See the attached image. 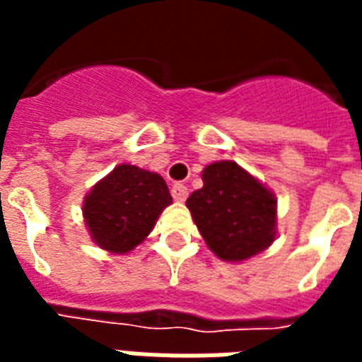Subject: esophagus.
<instances>
[{"label": "esophagus", "instance_id": "esophagus-1", "mask_svg": "<svg viewBox=\"0 0 362 362\" xmlns=\"http://www.w3.org/2000/svg\"><path fill=\"white\" fill-rule=\"evenodd\" d=\"M170 193H173V199H175L176 203H184L187 199V195H189V192H187V187L184 186V184H175L173 189H170Z\"/></svg>", "mask_w": 362, "mask_h": 362}]
</instances>
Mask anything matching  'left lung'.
Listing matches in <instances>:
<instances>
[{
    "label": "left lung",
    "mask_w": 362,
    "mask_h": 362,
    "mask_svg": "<svg viewBox=\"0 0 362 362\" xmlns=\"http://www.w3.org/2000/svg\"><path fill=\"white\" fill-rule=\"evenodd\" d=\"M206 246L223 261H244L276 238V197L235 161L203 170V187L186 201Z\"/></svg>",
    "instance_id": "obj_1"
}]
</instances>
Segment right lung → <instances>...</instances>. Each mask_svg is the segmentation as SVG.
Returning a JSON list of instances; mask_svg holds the SVG:
<instances>
[{
	"label": "right lung",
	"mask_w": 362,
	"mask_h": 362,
	"mask_svg": "<svg viewBox=\"0 0 362 362\" xmlns=\"http://www.w3.org/2000/svg\"><path fill=\"white\" fill-rule=\"evenodd\" d=\"M170 203L173 197L161 176L124 163L92 187L82 214L99 247L127 253L150 235Z\"/></svg>",
	"instance_id": "right-lung-1"
}]
</instances>
